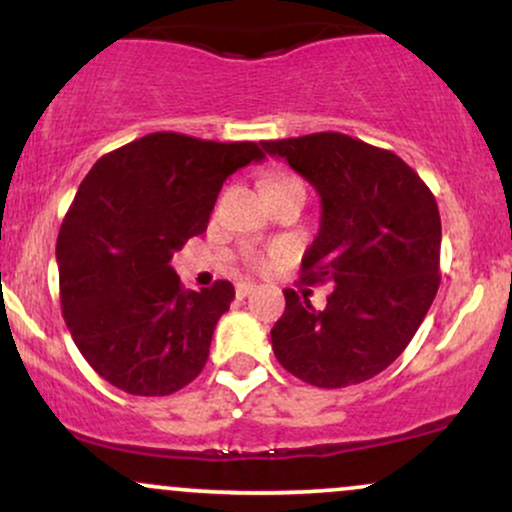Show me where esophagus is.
I'll list each match as a JSON object with an SVG mask.
<instances>
[{
	"label": "esophagus",
	"instance_id": "obj_1",
	"mask_svg": "<svg viewBox=\"0 0 512 512\" xmlns=\"http://www.w3.org/2000/svg\"><path fill=\"white\" fill-rule=\"evenodd\" d=\"M255 293V284H250V281H240V284L236 286V296L238 298H248Z\"/></svg>",
	"mask_w": 512,
	"mask_h": 512
}]
</instances>
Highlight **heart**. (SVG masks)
Returning <instances> with one entry per match:
<instances>
[{"label":"heart","mask_w":512,"mask_h":512,"mask_svg":"<svg viewBox=\"0 0 512 512\" xmlns=\"http://www.w3.org/2000/svg\"><path fill=\"white\" fill-rule=\"evenodd\" d=\"M274 180H281V178H272V180H267V182H274ZM281 252H284V250L279 248V250H274L272 255H250V264H252V267H257V269H264L269 262L276 260V257H279Z\"/></svg>","instance_id":"1"}]
</instances>
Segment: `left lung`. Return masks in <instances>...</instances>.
Returning <instances> with one entry per match:
<instances>
[{"label": "left lung", "instance_id": "1", "mask_svg": "<svg viewBox=\"0 0 512 512\" xmlns=\"http://www.w3.org/2000/svg\"><path fill=\"white\" fill-rule=\"evenodd\" d=\"M262 146L322 199L301 284H334L322 310L310 303V289L284 291L286 310L272 327L276 361L315 387L366 383L407 349L438 293L436 197L397 154L349 134Z\"/></svg>", "mask_w": 512, "mask_h": 512}]
</instances>
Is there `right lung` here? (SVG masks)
Listing matches in <instances>:
<instances>
[{
	"instance_id": "add662e5",
	"label": "right lung",
	"mask_w": 512,
	"mask_h": 512,
	"mask_svg": "<svg viewBox=\"0 0 512 512\" xmlns=\"http://www.w3.org/2000/svg\"><path fill=\"white\" fill-rule=\"evenodd\" d=\"M255 142L154 132L93 163L57 236L62 315L88 366L129 395H173L202 373L231 281L182 289L170 260L207 231L223 180Z\"/></svg>"
}]
</instances>
